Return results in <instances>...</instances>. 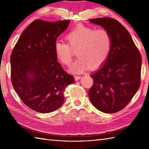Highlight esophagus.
Instances as JSON below:
<instances>
[{
    "label": "esophagus",
    "instance_id": "obj_1",
    "mask_svg": "<svg viewBox=\"0 0 149 149\" xmlns=\"http://www.w3.org/2000/svg\"><path fill=\"white\" fill-rule=\"evenodd\" d=\"M81 78H82V77H81V76H74L75 80H78L79 79H80Z\"/></svg>",
    "mask_w": 149,
    "mask_h": 149
}]
</instances>
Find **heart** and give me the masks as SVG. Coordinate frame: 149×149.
<instances>
[{"instance_id":"obj_1","label":"heart","mask_w":149,"mask_h":149,"mask_svg":"<svg viewBox=\"0 0 149 149\" xmlns=\"http://www.w3.org/2000/svg\"><path fill=\"white\" fill-rule=\"evenodd\" d=\"M67 43L55 41L54 50L58 59L64 65H69L73 51L78 47V58L69 67L74 73H81L91 67L102 65L107 60L111 49V37L107 30H95L93 28L79 24L74 26L65 36Z\"/></svg>"}]
</instances>
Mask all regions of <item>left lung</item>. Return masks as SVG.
Segmentation results:
<instances>
[{"label":"left lung","instance_id":"obj_1","mask_svg":"<svg viewBox=\"0 0 149 149\" xmlns=\"http://www.w3.org/2000/svg\"><path fill=\"white\" fill-rule=\"evenodd\" d=\"M102 26L111 37L107 60L90 77L93 84L89 91L91 102L100 111L113 113L130 102L141 83L142 59L128 30L116 19H89Z\"/></svg>","mask_w":149,"mask_h":149}]
</instances>
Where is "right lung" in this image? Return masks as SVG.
Listing matches in <instances>:
<instances>
[{"label": "right lung", "instance_id": "1", "mask_svg": "<svg viewBox=\"0 0 149 149\" xmlns=\"http://www.w3.org/2000/svg\"><path fill=\"white\" fill-rule=\"evenodd\" d=\"M69 20L33 21L21 33L10 57L11 80L28 107L40 113L56 110L66 87L74 82L57 61L54 45Z\"/></svg>", "mask_w": 149, "mask_h": 149}]
</instances>
